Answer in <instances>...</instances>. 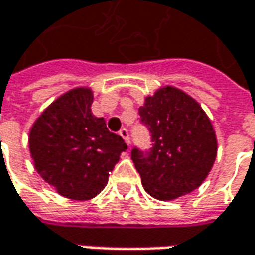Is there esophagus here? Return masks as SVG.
Returning <instances> with one entry per match:
<instances>
[{
	"label": "esophagus",
	"mask_w": 255,
	"mask_h": 255,
	"mask_svg": "<svg viewBox=\"0 0 255 255\" xmlns=\"http://www.w3.org/2000/svg\"><path fill=\"white\" fill-rule=\"evenodd\" d=\"M119 134L122 136V139L125 140V142L128 143V144L130 143V140H129V132H128V129H125V128L121 129V130H119Z\"/></svg>",
	"instance_id": "1"
}]
</instances>
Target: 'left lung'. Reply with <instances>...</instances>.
<instances>
[{"instance_id": "1", "label": "left lung", "mask_w": 255, "mask_h": 255, "mask_svg": "<svg viewBox=\"0 0 255 255\" xmlns=\"http://www.w3.org/2000/svg\"><path fill=\"white\" fill-rule=\"evenodd\" d=\"M139 113L152 132V152L132 150L144 190L162 201L200 187L217 156V137L207 113L193 96L166 85L144 98Z\"/></svg>"}]
</instances>
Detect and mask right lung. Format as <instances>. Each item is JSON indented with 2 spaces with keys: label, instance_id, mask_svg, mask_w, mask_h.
Masks as SVG:
<instances>
[{
  "label": "right lung",
  "instance_id": "add662e5",
  "mask_svg": "<svg viewBox=\"0 0 255 255\" xmlns=\"http://www.w3.org/2000/svg\"><path fill=\"white\" fill-rule=\"evenodd\" d=\"M93 92L78 86L46 106L28 134L35 170L58 194L91 200L108 184L109 173L128 149L92 113Z\"/></svg>",
  "mask_w": 255,
  "mask_h": 255
}]
</instances>
